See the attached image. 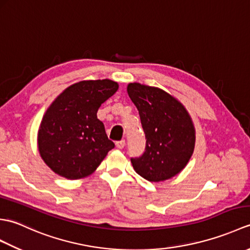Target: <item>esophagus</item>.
Instances as JSON below:
<instances>
[{
	"mask_svg": "<svg viewBox=\"0 0 250 250\" xmlns=\"http://www.w3.org/2000/svg\"><path fill=\"white\" fill-rule=\"evenodd\" d=\"M125 140H121L119 142H116V147L119 148V149H122V148L125 147Z\"/></svg>",
	"mask_w": 250,
	"mask_h": 250,
	"instance_id": "esophagus-1",
	"label": "esophagus"
}]
</instances>
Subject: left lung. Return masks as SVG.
I'll use <instances>...</instances> for the list:
<instances>
[{
    "label": "left lung",
    "mask_w": 250,
    "mask_h": 250,
    "mask_svg": "<svg viewBox=\"0 0 250 250\" xmlns=\"http://www.w3.org/2000/svg\"><path fill=\"white\" fill-rule=\"evenodd\" d=\"M126 91L139 110L146 136L145 152L131 159L134 171L151 183L174 177L194 150L195 129L188 110L160 88L130 83Z\"/></svg>",
    "instance_id": "obj_1"
}]
</instances>
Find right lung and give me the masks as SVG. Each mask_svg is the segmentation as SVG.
Returning <instances> with one entry per match:
<instances>
[{"instance_id": "add662e5", "label": "right lung", "mask_w": 250, "mask_h": 250, "mask_svg": "<svg viewBox=\"0 0 250 250\" xmlns=\"http://www.w3.org/2000/svg\"><path fill=\"white\" fill-rule=\"evenodd\" d=\"M118 88L110 79L82 81L50 104L40 125L37 147L52 172L66 179L84 178L115 147L97 113Z\"/></svg>"}]
</instances>
